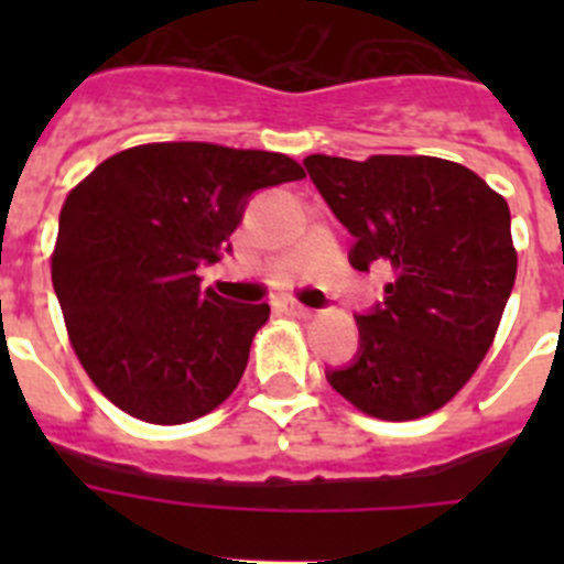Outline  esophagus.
Returning a JSON list of instances; mask_svg holds the SVG:
<instances>
[{
  "label": "esophagus",
  "instance_id": "obj_1",
  "mask_svg": "<svg viewBox=\"0 0 564 564\" xmlns=\"http://www.w3.org/2000/svg\"><path fill=\"white\" fill-rule=\"evenodd\" d=\"M279 311L285 313V316H296V318H311L313 311L305 305H299L293 299H285V302H279Z\"/></svg>",
  "mask_w": 564,
  "mask_h": 564
}]
</instances>
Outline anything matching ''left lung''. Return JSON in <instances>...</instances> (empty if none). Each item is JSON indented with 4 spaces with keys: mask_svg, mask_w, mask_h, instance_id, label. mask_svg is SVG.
Instances as JSON below:
<instances>
[{
    "mask_svg": "<svg viewBox=\"0 0 564 564\" xmlns=\"http://www.w3.org/2000/svg\"><path fill=\"white\" fill-rule=\"evenodd\" d=\"M305 169L356 237L350 265L392 271L383 302L356 318V361L327 381L381 421L441 410L495 344L514 288L506 197L471 169L430 154H311Z\"/></svg>",
    "mask_w": 564,
    "mask_h": 564,
    "instance_id": "8db88e82",
    "label": "left lung"
}]
</instances>
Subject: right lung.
Masks as SVG:
<instances>
[{
    "mask_svg": "<svg viewBox=\"0 0 564 564\" xmlns=\"http://www.w3.org/2000/svg\"><path fill=\"white\" fill-rule=\"evenodd\" d=\"M302 177L288 154L169 141L123 149L69 188L50 273L69 344L118 410L174 426L237 390L271 307L203 291L197 268L231 251L257 188Z\"/></svg>",
    "mask_w": 564,
    "mask_h": 564,
    "instance_id": "right-lung-1",
    "label": "right lung"
}]
</instances>
